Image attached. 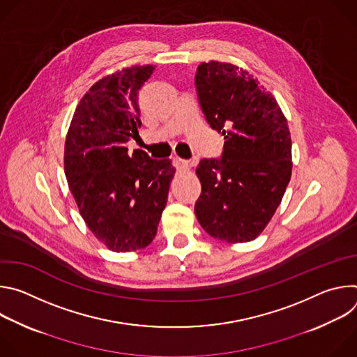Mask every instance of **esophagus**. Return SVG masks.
Masks as SVG:
<instances>
[{
	"label": "esophagus",
	"mask_w": 357,
	"mask_h": 357,
	"mask_svg": "<svg viewBox=\"0 0 357 357\" xmlns=\"http://www.w3.org/2000/svg\"><path fill=\"white\" fill-rule=\"evenodd\" d=\"M172 161H174V164H175V167H176L178 169H185V168H189V162H188L186 160H182V158H178V157H175Z\"/></svg>",
	"instance_id": "esophagus-1"
}]
</instances>
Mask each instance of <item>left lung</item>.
Returning <instances> with one entry per match:
<instances>
[{
    "mask_svg": "<svg viewBox=\"0 0 357 357\" xmlns=\"http://www.w3.org/2000/svg\"><path fill=\"white\" fill-rule=\"evenodd\" d=\"M195 86L206 121L225 137L222 157L196 168V218L215 238L251 241L271 220L291 179L287 120L273 94L231 63L199 65Z\"/></svg>",
    "mask_w": 357,
    "mask_h": 357,
    "instance_id": "1",
    "label": "left lung"
}]
</instances>
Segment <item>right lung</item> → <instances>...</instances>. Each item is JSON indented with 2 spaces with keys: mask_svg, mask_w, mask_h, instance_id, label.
I'll list each match as a JSON object with an SVG mask.
<instances>
[{
  "mask_svg": "<svg viewBox=\"0 0 357 357\" xmlns=\"http://www.w3.org/2000/svg\"><path fill=\"white\" fill-rule=\"evenodd\" d=\"M154 66H132L90 87L73 114L65 144V174L91 233L117 252L154 240L175 168L126 142L137 138L138 91Z\"/></svg>",
  "mask_w": 357,
  "mask_h": 357,
  "instance_id": "1",
  "label": "right lung"
}]
</instances>
